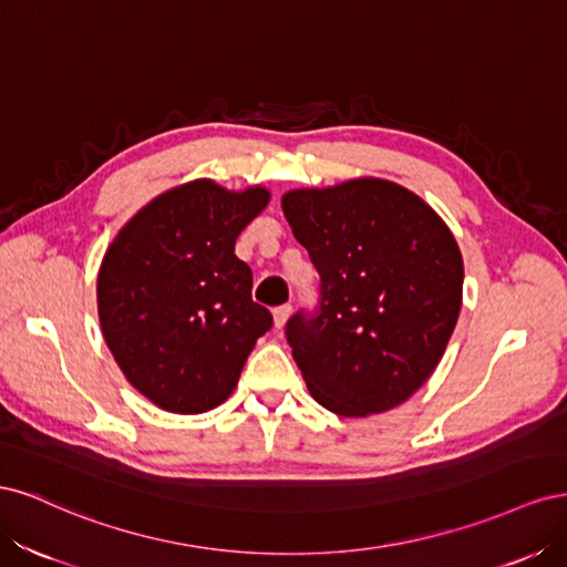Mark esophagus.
Wrapping results in <instances>:
<instances>
[{"mask_svg": "<svg viewBox=\"0 0 567 567\" xmlns=\"http://www.w3.org/2000/svg\"><path fill=\"white\" fill-rule=\"evenodd\" d=\"M290 312H293V307H290V305L274 307V326H277V329H281V326L286 323V319L290 317Z\"/></svg>", "mask_w": 567, "mask_h": 567, "instance_id": "esophagus-1", "label": "esophagus"}]
</instances>
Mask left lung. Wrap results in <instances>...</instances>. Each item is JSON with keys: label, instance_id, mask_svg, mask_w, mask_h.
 I'll return each instance as SVG.
<instances>
[{"label": "left lung", "instance_id": "1", "mask_svg": "<svg viewBox=\"0 0 567 567\" xmlns=\"http://www.w3.org/2000/svg\"><path fill=\"white\" fill-rule=\"evenodd\" d=\"M281 205L319 271L317 307L286 321L312 398L348 419L406 402L458 319L463 260L452 231L416 194L373 177L298 188Z\"/></svg>", "mask_w": 567, "mask_h": 567}]
</instances>
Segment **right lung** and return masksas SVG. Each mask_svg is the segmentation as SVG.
Listing matches in <instances>:
<instances>
[{
	"instance_id": "add662e5",
	"label": "right lung",
	"mask_w": 567,
	"mask_h": 567,
	"mask_svg": "<svg viewBox=\"0 0 567 567\" xmlns=\"http://www.w3.org/2000/svg\"><path fill=\"white\" fill-rule=\"evenodd\" d=\"M269 192L231 194L210 179L173 188L136 213L99 269L106 346L125 379L173 414L225 402L271 329L252 302V271L236 238L265 210Z\"/></svg>"
}]
</instances>
